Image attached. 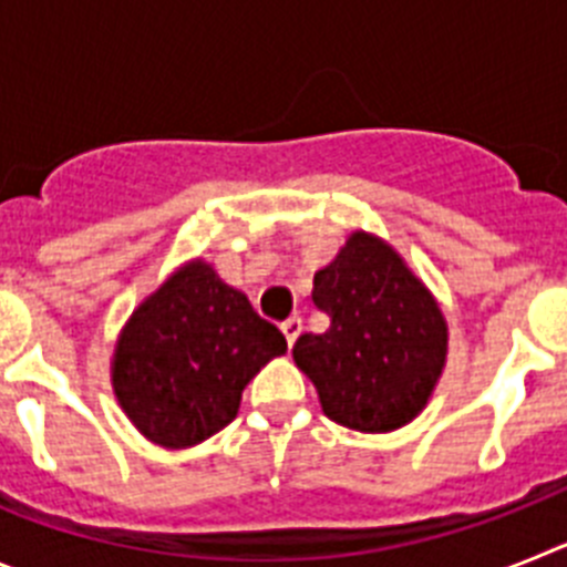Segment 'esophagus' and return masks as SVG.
<instances>
[{
    "label": "esophagus",
    "mask_w": 567,
    "mask_h": 567,
    "mask_svg": "<svg viewBox=\"0 0 567 567\" xmlns=\"http://www.w3.org/2000/svg\"><path fill=\"white\" fill-rule=\"evenodd\" d=\"M280 332H284V338H287V343L292 346L295 340H298V334L303 332V320L295 318V315H292V318H287V320H284V323H280Z\"/></svg>",
    "instance_id": "1"
}]
</instances>
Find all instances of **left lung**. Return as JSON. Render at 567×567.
<instances>
[{"instance_id":"obj_1","label":"left lung","mask_w":567,"mask_h":567,"mask_svg":"<svg viewBox=\"0 0 567 567\" xmlns=\"http://www.w3.org/2000/svg\"><path fill=\"white\" fill-rule=\"evenodd\" d=\"M312 300L332 323L300 334L292 358L323 414L365 434L412 423L449 354V323L429 287L392 244L354 229L315 272Z\"/></svg>"}]
</instances>
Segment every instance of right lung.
<instances>
[{
    "label": "right lung",
    "mask_w": 567,
    "mask_h": 567,
    "mask_svg": "<svg viewBox=\"0 0 567 567\" xmlns=\"http://www.w3.org/2000/svg\"><path fill=\"white\" fill-rule=\"evenodd\" d=\"M287 338L247 295L193 258L138 303L115 340L113 394L155 445L189 449L238 414L240 394Z\"/></svg>",
    "instance_id": "obj_1"
}]
</instances>
